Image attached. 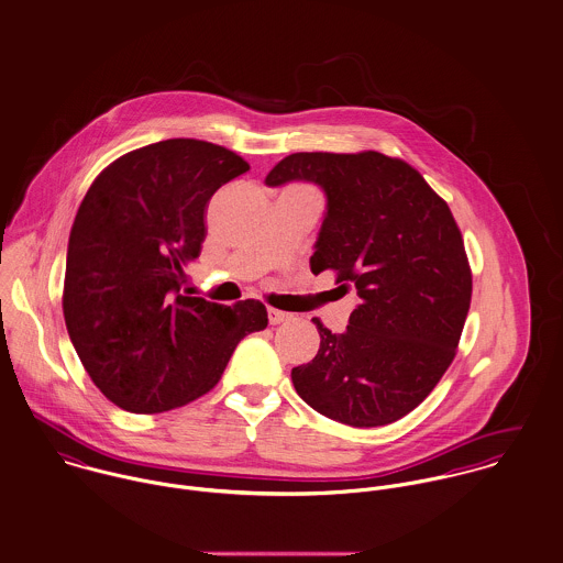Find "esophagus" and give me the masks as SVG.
I'll return each instance as SVG.
<instances>
[{"label": "esophagus", "mask_w": 563, "mask_h": 563, "mask_svg": "<svg viewBox=\"0 0 563 563\" xmlns=\"http://www.w3.org/2000/svg\"><path fill=\"white\" fill-rule=\"evenodd\" d=\"M290 319L288 312H282V310H275V308H268V322L271 324H279V322H286Z\"/></svg>", "instance_id": "obj_1"}]
</instances>
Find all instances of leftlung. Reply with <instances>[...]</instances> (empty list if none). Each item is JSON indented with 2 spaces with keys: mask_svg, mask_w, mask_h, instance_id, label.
Returning a JSON list of instances; mask_svg holds the SVG:
<instances>
[{
  "mask_svg": "<svg viewBox=\"0 0 563 563\" xmlns=\"http://www.w3.org/2000/svg\"><path fill=\"white\" fill-rule=\"evenodd\" d=\"M310 181L327 208L310 268L338 273L357 295L346 331L312 319L321 349L292 368L297 395L351 427H382L409 413L455 357L473 295L457 223L407 162L377 152L286 156L266 186Z\"/></svg>",
  "mask_w": 563,
  "mask_h": 563,
  "instance_id": "left-lung-1",
  "label": "left lung"
}]
</instances>
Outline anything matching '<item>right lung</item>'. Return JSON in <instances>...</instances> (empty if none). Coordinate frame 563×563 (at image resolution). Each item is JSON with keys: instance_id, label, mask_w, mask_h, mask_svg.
Returning a JSON list of instances; mask_svg holds the SVG:
<instances>
[{"instance_id": "right-lung-1", "label": "right lung", "mask_w": 563, "mask_h": 563, "mask_svg": "<svg viewBox=\"0 0 563 563\" xmlns=\"http://www.w3.org/2000/svg\"><path fill=\"white\" fill-rule=\"evenodd\" d=\"M249 170L234 152L168 139L99 173L76 214L63 312L92 384L132 413H161L210 393L236 344L268 324L246 299L181 295L206 239L210 197Z\"/></svg>"}]
</instances>
